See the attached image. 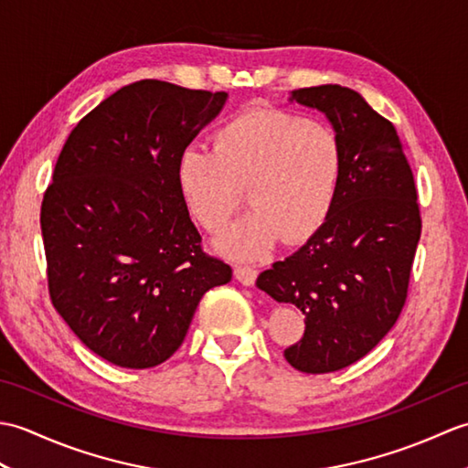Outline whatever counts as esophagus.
<instances>
[{
  "instance_id": "34e87169",
  "label": "esophagus",
  "mask_w": 468,
  "mask_h": 468,
  "mask_svg": "<svg viewBox=\"0 0 468 468\" xmlns=\"http://www.w3.org/2000/svg\"><path fill=\"white\" fill-rule=\"evenodd\" d=\"M235 277L239 280L243 285H253L255 280H257V270L253 265H245V263H239L235 265Z\"/></svg>"
}]
</instances>
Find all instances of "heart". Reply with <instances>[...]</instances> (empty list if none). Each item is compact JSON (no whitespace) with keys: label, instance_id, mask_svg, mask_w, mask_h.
Listing matches in <instances>:
<instances>
[{"label":"heart","instance_id":"heart-1","mask_svg":"<svg viewBox=\"0 0 468 468\" xmlns=\"http://www.w3.org/2000/svg\"><path fill=\"white\" fill-rule=\"evenodd\" d=\"M344 153L330 126L275 108L233 116L215 134V151L178 154L176 186L188 213L217 233L239 208H251L217 239L237 260H261L285 235L310 239L330 217L340 191Z\"/></svg>","mask_w":468,"mask_h":468}]
</instances>
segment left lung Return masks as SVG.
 I'll return each mask as SVG.
<instances>
[{
    "label": "left lung",
    "instance_id": "8db88e82",
    "mask_svg": "<svg viewBox=\"0 0 468 468\" xmlns=\"http://www.w3.org/2000/svg\"><path fill=\"white\" fill-rule=\"evenodd\" d=\"M292 101L322 111L340 138L344 171L330 217L303 247L257 277L273 300L305 315L285 360L305 374L360 360L399 320L422 218L412 168L394 124L350 88H300Z\"/></svg>",
    "mask_w": 468,
    "mask_h": 468
}]
</instances>
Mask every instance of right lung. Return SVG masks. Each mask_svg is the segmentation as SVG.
I'll return each mask as SVG.
<instances>
[{"mask_svg":"<svg viewBox=\"0 0 468 468\" xmlns=\"http://www.w3.org/2000/svg\"><path fill=\"white\" fill-rule=\"evenodd\" d=\"M225 92L141 80L88 112L58 156L39 213L48 292L86 347L153 367L183 344L205 292L231 282L207 255L176 161Z\"/></svg>","mask_w":468,"mask_h":468,"instance_id":"add662e5","label":"right lung"}]
</instances>
